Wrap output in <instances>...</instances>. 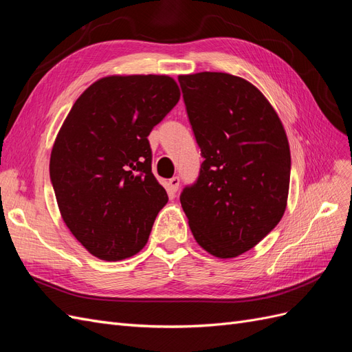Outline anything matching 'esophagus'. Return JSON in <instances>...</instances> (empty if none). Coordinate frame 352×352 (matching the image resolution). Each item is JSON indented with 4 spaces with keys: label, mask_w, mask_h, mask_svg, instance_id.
<instances>
[{
    "label": "esophagus",
    "mask_w": 352,
    "mask_h": 352,
    "mask_svg": "<svg viewBox=\"0 0 352 352\" xmlns=\"http://www.w3.org/2000/svg\"><path fill=\"white\" fill-rule=\"evenodd\" d=\"M168 190L172 194H175V192H177V189H179V185H180V179L177 177V176H175V177H172V179H168Z\"/></svg>",
    "instance_id": "1"
}]
</instances>
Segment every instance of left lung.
I'll return each mask as SVG.
<instances>
[{
  "instance_id": "obj_1",
  "label": "left lung",
  "mask_w": 352,
  "mask_h": 352,
  "mask_svg": "<svg viewBox=\"0 0 352 352\" xmlns=\"http://www.w3.org/2000/svg\"><path fill=\"white\" fill-rule=\"evenodd\" d=\"M204 162L180 204L199 247L217 258L254 248L287 204L291 151L285 127L258 88L221 72L177 78Z\"/></svg>"
}]
</instances>
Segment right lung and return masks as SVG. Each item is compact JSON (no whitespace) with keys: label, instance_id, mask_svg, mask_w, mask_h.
Here are the masks:
<instances>
[{"label":"right lung","instance_id":"right-lung-1","mask_svg":"<svg viewBox=\"0 0 352 352\" xmlns=\"http://www.w3.org/2000/svg\"><path fill=\"white\" fill-rule=\"evenodd\" d=\"M180 98L166 74H113L73 104L50 158L66 226L94 257L140 252L168 201L151 172L148 135Z\"/></svg>","mask_w":352,"mask_h":352}]
</instances>
